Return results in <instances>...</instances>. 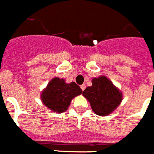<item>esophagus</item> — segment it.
Masks as SVG:
<instances>
[{
	"label": "esophagus",
	"mask_w": 154,
	"mask_h": 154,
	"mask_svg": "<svg viewBox=\"0 0 154 154\" xmlns=\"http://www.w3.org/2000/svg\"><path fill=\"white\" fill-rule=\"evenodd\" d=\"M80 88H81V89L82 91L85 90V84H82V85H80Z\"/></svg>",
	"instance_id": "1"
}]
</instances>
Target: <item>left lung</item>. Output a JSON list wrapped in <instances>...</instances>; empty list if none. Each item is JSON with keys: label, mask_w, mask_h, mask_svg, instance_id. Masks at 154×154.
I'll use <instances>...</instances> for the list:
<instances>
[{"label": "left lung", "mask_w": 154, "mask_h": 154, "mask_svg": "<svg viewBox=\"0 0 154 154\" xmlns=\"http://www.w3.org/2000/svg\"><path fill=\"white\" fill-rule=\"evenodd\" d=\"M92 86L87 87L82 95L89 102L94 112L106 116L112 113L120 104L123 94L106 76L92 80Z\"/></svg>", "instance_id": "obj_1"}]
</instances>
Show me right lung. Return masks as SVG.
Returning <instances> with one entry per match:
<instances>
[{
  "instance_id": "add662e5",
  "label": "right lung",
  "mask_w": 154,
  "mask_h": 154,
  "mask_svg": "<svg viewBox=\"0 0 154 154\" xmlns=\"http://www.w3.org/2000/svg\"><path fill=\"white\" fill-rule=\"evenodd\" d=\"M82 90L75 82L66 83L64 79H52L43 90L41 99L43 104L55 112H65L71 101L82 94Z\"/></svg>"
}]
</instances>
